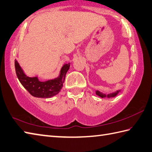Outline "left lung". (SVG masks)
I'll return each mask as SVG.
<instances>
[{
  "label": "left lung",
  "instance_id": "1",
  "mask_svg": "<svg viewBox=\"0 0 152 152\" xmlns=\"http://www.w3.org/2000/svg\"><path fill=\"white\" fill-rule=\"evenodd\" d=\"M118 91H117V92H115V93H113V94H108V95H106L105 94H103V93H102V92H100L99 91H96V94L97 95V96H100L101 97H115L117 96V95L118 94Z\"/></svg>",
  "mask_w": 152,
  "mask_h": 152
}]
</instances>
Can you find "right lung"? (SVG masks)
<instances>
[{"label":"right lung","mask_w":152,"mask_h":152,"mask_svg":"<svg viewBox=\"0 0 152 152\" xmlns=\"http://www.w3.org/2000/svg\"><path fill=\"white\" fill-rule=\"evenodd\" d=\"M70 68V63L64 64L61 68V74L57 78L41 82L37 77L30 78L23 73L18 62L15 60V70L18 78L22 85L31 96L36 97L49 98L60 92L64 82L65 76Z\"/></svg>","instance_id":"add662e5"}]
</instances>
